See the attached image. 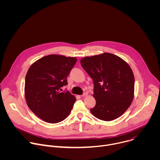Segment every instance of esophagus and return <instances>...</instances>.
<instances>
[{"instance_id":"obj_1","label":"esophagus","mask_w":160,"mask_h":160,"mask_svg":"<svg viewBox=\"0 0 160 160\" xmlns=\"http://www.w3.org/2000/svg\"><path fill=\"white\" fill-rule=\"evenodd\" d=\"M87 96H88V94L86 93V92H85L83 94H82V95L81 96V97H82V98H85V97H87Z\"/></svg>"}]
</instances>
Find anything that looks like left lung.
<instances>
[{
	"label": "left lung",
	"mask_w": 160,
	"mask_h": 160,
	"mask_svg": "<svg viewBox=\"0 0 160 160\" xmlns=\"http://www.w3.org/2000/svg\"><path fill=\"white\" fill-rule=\"evenodd\" d=\"M80 63L94 82L96 104L90 109L92 115L106 122L122 116L134 96V75L128 64L108 52L83 58Z\"/></svg>",
	"instance_id": "1"
}]
</instances>
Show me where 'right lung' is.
Wrapping results in <instances>:
<instances>
[{
  "mask_svg": "<svg viewBox=\"0 0 160 160\" xmlns=\"http://www.w3.org/2000/svg\"><path fill=\"white\" fill-rule=\"evenodd\" d=\"M75 57L51 54L34 62L25 77L27 104L36 116L49 123L66 119L76 101L69 91L62 92L66 78L77 62Z\"/></svg>",
  "mask_w": 160,
  "mask_h": 160,
  "instance_id": "1",
  "label": "right lung"
}]
</instances>
